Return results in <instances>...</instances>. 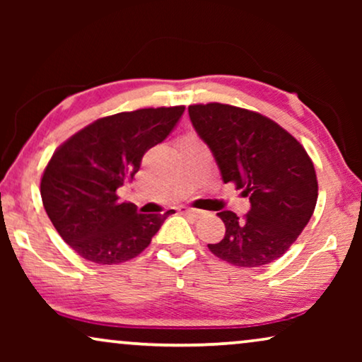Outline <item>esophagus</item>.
I'll use <instances>...</instances> for the list:
<instances>
[{"mask_svg":"<svg viewBox=\"0 0 362 362\" xmlns=\"http://www.w3.org/2000/svg\"><path fill=\"white\" fill-rule=\"evenodd\" d=\"M180 212L181 214H186V216H191L197 219V217H201L202 211H197V209H191V207H180Z\"/></svg>","mask_w":362,"mask_h":362,"instance_id":"34e87169","label":"esophagus"}]
</instances>
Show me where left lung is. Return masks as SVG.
Segmentation results:
<instances>
[{"label": "left lung", "mask_w": 362, "mask_h": 362, "mask_svg": "<svg viewBox=\"0 0 362 362\" xmlns=\"http://www.w3.org/2000/svg\"><path fill=\"white\" fill-rule=\"evenodd\" d=\"M187 112L222 181L234 182L250 201L244 217L217 212L226 235L207 247L235 267L254 269L276 260L308 224L318 199L308 153L279 123L257 112L224 103L189 105Z\"/></svg>", "instance_id": "left-lung-1"}]
</instances>
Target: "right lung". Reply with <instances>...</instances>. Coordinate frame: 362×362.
I'll list each match as a JSON object with an SVG mask.
<instances>
[{
  "label": "right lung",
  "mask_w": 362,
  "mask_h": 362,
  "mask_svg": "<svg viewBox=\"0 0 362 362\" xmlns=\"http://www.w3.org/2000/svg\"><path fill=\"white\" fill-rule=\"evenodd\" d=\"M185 107L140 108L98 118L54 151L41 197L59 235L93 264L135 259L160 230L165 214H141L118 202L117 189L140 170L141 158L173 132Z\"/></svg>",
  "instance_id": "1"
}]
</instances>
